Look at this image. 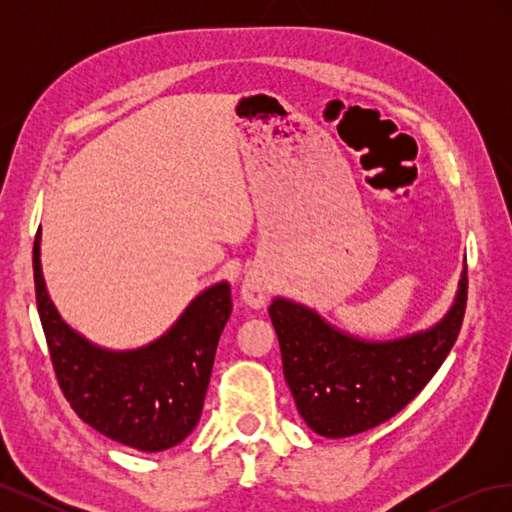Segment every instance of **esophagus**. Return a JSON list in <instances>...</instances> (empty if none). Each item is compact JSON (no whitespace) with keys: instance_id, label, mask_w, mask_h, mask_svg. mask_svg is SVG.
I'll list each match as a JSON object with an SVG mask.
<instances>
[{"instance_id":"1","label":"esophagus","mask_w":512,"mask_h":512,"mask_svg":"<svg viewBox=\"0 0 512 512\" xmlns=\"http://www.w3.org/2000/svg\"><path fill=\"white\" fill-rule=\"evenodd\" d=\"M241 297L250 307L260 309L267 303V284L260 277H247L241 288Z\"/></svg>"}]
</instances>
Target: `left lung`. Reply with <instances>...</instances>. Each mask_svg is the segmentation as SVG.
I'll return each mask as SVG.
<instances>
[{
  "label": "left lung",
  "mask_w": 512,
  "mask_h": 512,
  "mask_svg": "<svg viewBox=\"0 0 512 512\" xmlns=\"http://www.w3.org/2000/svg\"><path fill=\"white\" fill-rule=\"evenodd\" d=\"M466 301L468 267L442 322L429 331L378 344L335 331L303 305L275 299L269 316L303 421L324 438H346L404 410L451 352Z\"/></svg>",
  "instance_id": "1"
}]
</instances>
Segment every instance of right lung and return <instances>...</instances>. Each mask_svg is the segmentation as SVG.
<instances>
[{
    "instance_id": "obj_1",
    "label": "right lung",
    "mask_w": 512,
    "mask_h": 512,
    "mask_svg": "<svg viewBox=\"0 0 512 512\" xmlns=\"http://www.w3.org/2000/svg\"><path fill=\"white\" fill-rule=\"evenodd\" d=\"M38 314L61 393L102 436L158 453L190 436L203 412L224 324L230 286L215 284L196 297L158 342L130 352L89 344L59 318L40 271V228L34 241Z\"/></svg>"
}]
</instances>
